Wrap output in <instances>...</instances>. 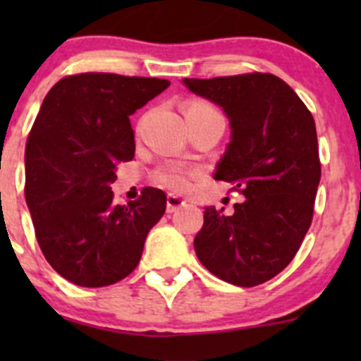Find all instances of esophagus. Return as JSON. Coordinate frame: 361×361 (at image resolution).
Instances as JSON below:
<instances>
[{
  "label": "esophagus",
  "instance_id": "34e87169",
  "mask_svg": "<svg viewBox=\"0 0 361 361\" xmlns=\"http://www.w3.org/2000/svg\"><path fill=\"white\" fill-rule=\"evenodd\" d=\"M181 206H185V201L181 197L174 194H167V201H166V207L167 213H174L176 209H180Z\"/></svg>",
  "mask_w": 361,
  "mask_h": 361
}]
</instances>
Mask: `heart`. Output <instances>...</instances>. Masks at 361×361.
<instances>
[{
    "mask_svg": "<svg viewBox=\"0 0 361 361\" xmlns=\"http://www.w3.org/2000/svg\"><path fill=\"white\" fill-rule=\"evenodd\" d=\"M190 113H218L211 104L202 103V101H192L187 106V115ZM155 180L157 183L162 185V187L171 188V190L183 192L188 188V183H190V174L188 171L181 169V167H164V169H159L155 173Z\"/></svg>",
    "mask_w": 361,
    "mask_h": 361,
    "instance_id": "heart-1",
    "label": "heart"
}]
</instances>
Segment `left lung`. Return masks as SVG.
Returning a JSON list of instances; mask_svg holds the SVG:
<instances>
[{
	"label": "left lung",
	"instance_id": "obj_1",
	"mask_svg": "<svg viewBox=\"0 0 361 361\" xmlns=\"http://www.w3.org/2000/svg\"><path fill=\"white\" fill-rule=\"evenodd\" d=\"M183 83L227 113L232 137L214 180L245 197L231 216L206 207L195 253L231 285H262L293 260L311 227L322 178L314 118L292 87L271 73Z\"/></svg>",
	"mask_w": 361,
	"mask_h": 361
}]
</instances>
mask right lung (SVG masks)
<instances>
[{"mask_svg":"<svg viewBox=\"0 0 361 361\" xmlns=\"http://www.w3.org/2000/svg\"><path fill=\"white\" fill-rule=\"evenodd\" d=\"M167 87L160 78L80 73L43 99L25 143V202L47 262L73 285L127 278L166 211L159 188L120 206L110 185L116 164L134 157L129 116Z\"/></svg>","mask_w":361,"mask_h":361,"instance_id":"add662e5","label":"right lung"}]
</instances>
